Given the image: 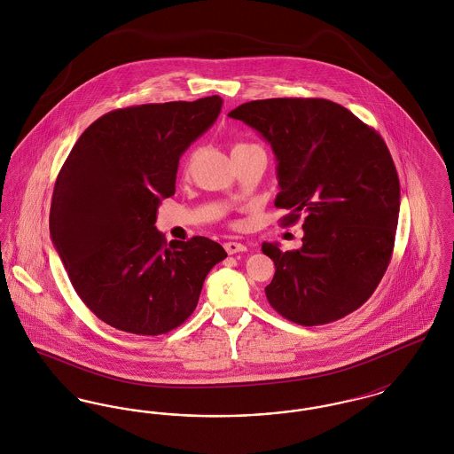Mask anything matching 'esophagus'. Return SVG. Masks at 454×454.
Here are the masks:
<instances>
[{
	"instance_id": "34e87169",
	"label": "esophagus",
	"mask_w": 454,
	"mask_h": 454,
	"mask_svg": "<svg viewBox=\"0 0 454 454\" xmlns=\"http://www.w3.org/2000/svg\"><path fill=\"white\" fill-rule=\"evenodd\" d=\"M224 250L230 254V255H235L238 252H247V247L243 243H238V241H226L224 243Z\"/></svg>"
}]
</instances>
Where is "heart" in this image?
Listing matches in <instances>:
<instances>
[{
	"mask_svg": "<svg viewBox=\"0 0 454 454\" xmlns=\"http://www.w3.org/2000/svg\"><path fill=\"white\" fill-rule=\"evenodd\" d=\"M239 146H248V145H243V143H239V145H237L235 148H239Z\"/></svg>",
	"mask_w": 454,
	"mask_h": 454,
	"instance_id": "1",
	"label": "heart"
}]
</instances>
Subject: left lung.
Listing matches in <instances>:
<instances>
[{
	"instance_id": "8db88e82",
	"label": "left lung",
	"mask_w": 454,
	"mask_h": 454,
	"mask_svg": "<svg viewBox=\"0 0 454 454\" xmlns=\"http://www.w3.org/2000/svg\"><path fill=\"white\" fill-rule=\"evenodd\" d=\"M260 132L278 160L282 224L302 221V247L262 243L276 274L265 287L289 322L344 318L371 298L388 269L400 213V182L380 132L325 98H267L231 110Z\"/></svg>"
}]
</instances>
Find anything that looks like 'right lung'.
I'll return each instance as SVG.
<instances>
[{"mask_svg":"<svg viewBox=\"0 0 454 454\" xmlns=\"http://www.w3.org/2000/svg\"><path fill=\"white\" fill-rule=\"evenodd\" d=\"M223 98L112 110L88 128L58 175L49 230L69 281L106 324L161 335L192 313L209 270L226 259L206 237L172 241L156 228L175 194L178 160L209 129Z\"/></svg>","mask_w":454,"mask_h":454,"instance_id":"obj_1","label":"right lung"}]
</instances>
